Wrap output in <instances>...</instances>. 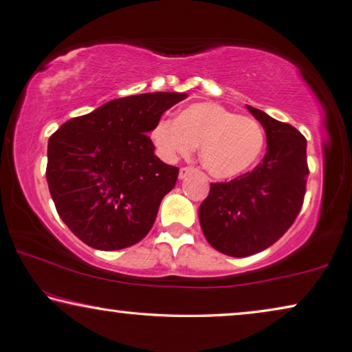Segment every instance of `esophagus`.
Listing matches in <instances>:
<instances>
[{
	"label": "esophagus",
	"mask_w": 352,
	"mask_h": 352,
	"mask_svg": "<svg viewBox=\"0 0 352 352\" xmlns=\"http://www.w3.org/2000/svg\"><path fill=\"white\" fill-rule=\"evenodd\" d=\"M194 170H195L194 168H182L180 172H178V178H180V180H184V178L192 174Z\"/></svg>",
	"instance_id": "esophagus-1"
}]
</instances>
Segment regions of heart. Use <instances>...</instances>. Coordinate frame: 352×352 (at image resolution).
<instances>
[{
    "label": "heart",
    "mask_w": 352,
    "mask_h": 352,
    "mask_svg": "<svg viewBox=\"0 0 352 352\" xmlns=\"http://www.w3.org/2000/svg\"><path fill=\"white\" fill-rule=\"evenodd\" d=\"M151 140L168 162L189 157L200 144L203 168L215 178H232L258 162L266 135L257 120L204 101L184 107L177 118H158Z\"/></svg>",
    "instance_id": "1"
}]
</instances>
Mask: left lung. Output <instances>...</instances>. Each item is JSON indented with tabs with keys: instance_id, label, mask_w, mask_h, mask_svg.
Instances as JSON below:
<instances>
[{
	"instance_id": "left-lung-1",
	"label": "left lung",
	"mask_w": 352,
	"mask_h": 352,
	"mask_svg": "<svg viewBox=\"0 0 352 352\" xmlns=\"http://www.w3.org/2000/svg\"><path fill=\"white\" fill-rule=\"evenodd\" d=\"M266 132V154L254 170L210 183L198 219L209 245L231 257H248L274 245L303 204L308 177L306 138L296 127L246 106Z\"/></svg>"
}]
</instances>
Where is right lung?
<instances>
[{
	"label": "right lung",
	"mask_w": 352,
	"mask_h": 352,
	"mask_svg": "<svg viewBox=\"0 0 352 352\" xmlns=\"http://www.w3.org/2000/svg\"><path fill=\"white\" fill-rule=\"evenodd\" d=\"M186 97L152 92L107 101L66 121L49 138L50 195L61 220L87 246L117 251L151 231L178 168L154 154L148 133Z\"/></svg>",
	"instance_id": "1"
}]
</instances>
